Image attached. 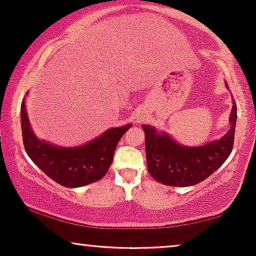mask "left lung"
Wrapping results in <instances>:
<instances>
[{
    "mask_svg": "<svg viewBox=\"0 0 256 256\" xmlns=\"http://www.w3.org/2000/svg\"><path fill=\"white\" fill-rule=\"evenodd\" d=\"M236 116V104L233 102L230 132L219 141L196 148L178 144L166 132L157 134L155 128L143 124L149 174L154 180L171 186H191L206 180L232 152Z\"/></svg>",
    "mask_w": 256,
    "mask_h": 256,
    "instance_id": "8db88e82",
    "label": "left lung"
}]
</instances>
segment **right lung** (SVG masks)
<instances>
[{"instance_id": "add662e5", "label": "right lung", "mask_w": 256, "mask_h": 256, "mask_svg": "<svg viewBox=\"0 0 256 256\" xmlns=\"http://www.w3.org/2000/svg\"><path fill=\"white\" fill-rule=\"evenodd\" d=\"M23 144L31 160L56 183L78 188L99 180L107 174L115 148L130 124L112 128L78 148H60L40 141L31 130L24 101L20 104Z\"/></svg>"}]
</instances>
